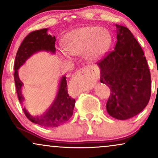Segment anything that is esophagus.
<instances>
[{"mask_svg": "<svg viewBox=\"0 0 158 158\" xmlns=\"http://www.w3.org/2000/svg\"><path fill=\"white\" fill-rule=\"evenodd\" d=\"M77 75L79 76V77H83L85 78H87V79H88L91 81H96L98 77V76L96 74L95 72L94 71L93 69L89 68V67H88V68H81L80 70H79L77 72Z\"/></svg>", "mask_w": 158, "mask_h": 158, "instance_id": "obj_1", "label": "esophagus"}]
</instances>
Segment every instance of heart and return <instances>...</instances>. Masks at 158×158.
Here are the masks:
<instances>
[{
	"label": "heart",
	"instance_id": "1",
	"mask_svg": "<svg viewBox=\"0 0 158 158\" xmlns=\"http://www.w3.org/2000/svg\"><path fill=\"white\" fill-rule=\"evenodd\" d=\"M110 42L111 36L104 27H79L65 34L61 40L63 49L58 53L63 59L83 55L87 60L97 61L105 55Z\"/></svg>",
	"mask_w": 158,
	"mask_h": 158
}]
</instances>
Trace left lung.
<instances>
[{"instance_id": "obj_1", "label": "left lung", "mask_w": 158, "mask_h": 158, "mask_svg": "<svg viewBox=\"0 0 158 158\" xmlns=\"http://www.w3.org/2000/svg\"><path fill=\"white\" fill-rule=\"evenodd\" d=\"M115 25L114 50L97 65L100 81L110 89L107 111L114 118L123 120L135 117L147 106L151 75L143 49L133 34L127 27Z\"/></svg>"}]
</instances>
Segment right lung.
Masks as SVG:
<instances>
[{
  "instance_id": "obj_1",
  "label": "right lung",
  "mask_w": 158,
  "mask_h": 158,
  "mask_svg": "<svg viewBox=\"0 0 158 158\" xmlns=\"http://www.w3.org/2000/svg\"><path fill=\"white\" fill-rule=\"evenodd\" d=\"M48 29H41L28 34L20 45L15 56L14 64V79L16 91L21 104L24 101L21 90L23 82L19 77V69L26 62L29 58L38 52L46 51L56 53V37L49 35ZM75 99L69 96L68 92L66 77L63 76L59 81V88L55 99L44 114L39 116H32L25 108H23L26 117L32 123L46 128H54L64 124L73 115Z\"/></svg>"
}]
</instances>
